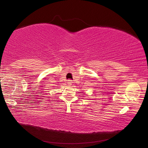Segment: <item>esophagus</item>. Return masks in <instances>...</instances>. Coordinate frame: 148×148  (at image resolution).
<instances>
[{
  "label": "esophagus",
  "instance_id": "esophagus-1",
  "mask_svg": "<svg viewBox=\"0 0 148 148\" xmlns=\"http://www.w3.org/2000/svg\"><path fill=\"white\" fill-rule=\"evenodd\" d=\"M67 84L69 85V86H72V80H68V81H67Z\"/></svg>",
  "mask_w": 148,
  "mask_h": 148
}]
</instances>
